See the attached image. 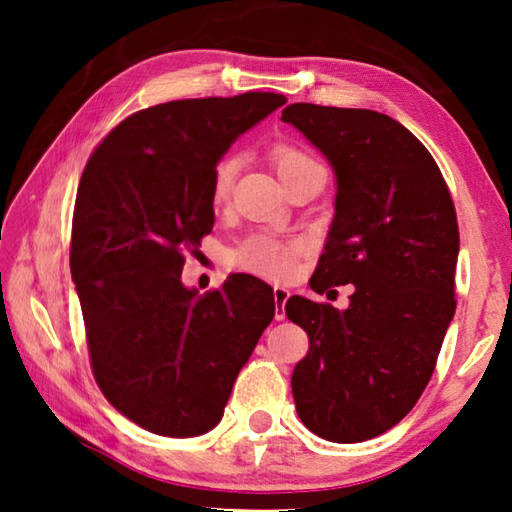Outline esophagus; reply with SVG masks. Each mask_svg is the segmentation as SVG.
Here are the masks:
<instances>
[{"label":"esophagus","instance_id":"34e87169","mask_svg":"<svg viewBox=\"0 0 512 512\" xmlns=\"http://www.w3.org/2000/svg\"><path fill=\"white\" fill-rule=\"evenodd\" d=\"M289 289L284 287H275L273 289V298H275V320H284V316H287V311H284V305H287L289 300Z\"/></svg>","mask_w":512,"mask_h":512}]
</instances>
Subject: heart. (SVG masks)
<instances>
[{"instance_id":"1","label":"heart","mask_w":512,"mask_h":512,"mask_svg":"<svg viewBox=\"0 0 512 512\" xmlns=\"http://www.w3.org/2000/svg\"><path fill=\"white\" fill-rule=\"evenodd\" d=\"M271 162L282 183H287V180H291L293 176H298L300 171L320 167L311 155L289 144L275 146L271 153ZM237 169H239V162L237 158H232V155H225V158H221L214 164L212 178H210V196L214 205L228 203V198L232 194V185H235V178H237ZM296 255H298V246L291 244V241H280L275 237L257 235V237L246 239L244 244L235 250L232 262L248 273L271 277V280H284V277H289L293 271Z\"/></svg>"}]
</instances>
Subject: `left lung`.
<instances>
[{
    "label": "left lung",
    "mask_w": 512,
    "mask_h": 512,
    "mask_svg": "<svg viewBox=\"0 0 512 512\" xmlns=\"http://www.w3.org/2000/svg\"><path fill=\"white\" fill-rule=\"evenodd\" d=\"M282 121L336 173V212L311 289L354 284L343 311L287 300L289 320L309 336L293 400L316 436L363 443L413 409L436 368L456 311V210L436 160L393 117L291 103Z\"/></svg>",
    "instance_id": "left-lung-1"
}]
</instances>
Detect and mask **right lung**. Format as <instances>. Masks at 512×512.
Instances as JSON below:
<instances>
[{
  "mask_svg": "<svg viewBox=\"0 0 512 512\" xmlns=\"http://www.w3.org/2000/svg\"><path fill=\"white\" fill-rule=\"evenodd\" d=\"M287 99L275 92L169 101L133 112L85 164L69 268L94 379L142 429L192 438L223 418L232 384L275 316L273 289L230 275L198 296L185 250L214 225V164Z\"/></svg>",
  "mask_w": 512,
  "mask_h": 512,
  "instance_id": "obj_1",
  "label": "right lung"
}]
</instances>
